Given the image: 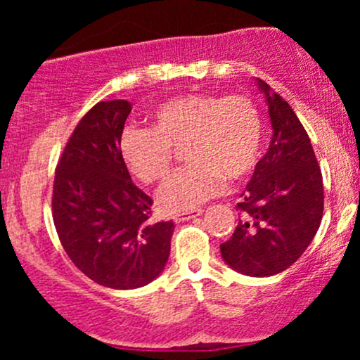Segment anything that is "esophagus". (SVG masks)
Listing matches in <instances>:
<instances>
[{"instance_id":"esophagus-1","label":"esophagus","mask_w":360,"mask_h":360,"mask_svg":"<svg viewBox=\"0 0 360 360\" xmlns=\"http://www.w3.org/2000/svg\"><path fill=\"white\" fill-rule=\"evenodd\" d=\"M201 213H203V210H201V208H198V210H191V212L179 213V214H176V217H174V221H176V223L188 221V220H191V218H194V217H200Z\"/></svg>"}]
</instances>
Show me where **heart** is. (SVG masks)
I'll return each mask as SVG.
<instances>
[{"label": "heart", "instance_id": "obj_1", "mask_svg": "<svg viewBox=\"0 0 360 360\" xmlns=\"http://www.w3.org/2000/svg\"><path fill=\"white\" fill-rule=\"evenodd\" d=\"M181 146L188 166L157 191L166 213L196 208L217 196L225 179L240 183L252 176L262 155V115L243 94H181L150 111L148 128H125L120 155L135 179L155 184L169 172L172 148Z\"/></svg>", "mask_w": 360, "mask_h": 360}]
</instances>
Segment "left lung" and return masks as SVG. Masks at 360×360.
Here are the masks:
<instances>
[{"instance_id": "1", "label": "left lung", "mask_w": 360, "mask_h": 360, "mask_svg": "<svg viewBox=\"0 0 360 360\" xmlns=\"http://www.w3.org/2000/svg\"><path fill=\"white\" fill-rule=\"evenodd\" d=\"M266 93L272 123L269 150L259 160L238 203L240 218L221 257L247 276H274L301 257L323 214V177L311 142L288 101Z\"/></svg>"}]
</instances>
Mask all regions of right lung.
Instances as JSON below:
<instances>
[{"label":"right lung","instance_id":"obj_1","mask_svg":"<svg viewBox=\"0 0 360 360\" xmlns=\"http://www.w3.org/2000/svg\"><path fill=\"white\" fill-rule=\"evenodd\" d=\"M127 100L100 101L79 120L56 167L52 217L65 254L82 274L113 289L146 286L171 252L174 223H152V201L131 183L120 137Z\"/></svg>","mask_w":360,"mask_h":360}]
</instances>
